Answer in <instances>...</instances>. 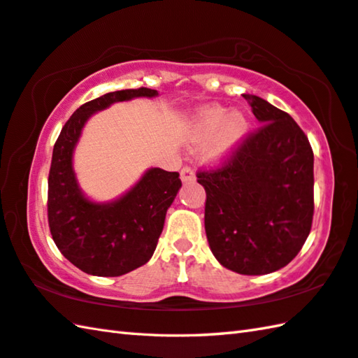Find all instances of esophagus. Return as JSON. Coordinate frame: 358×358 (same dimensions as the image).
<instances>
[{"mask_svg":"<svg viewBox=\"0 0 358 358\" xmlns=\"http://www.w3.org/2000/svg\"><path fill=\"white\" fill-rule=\"evenodd\" d=\"M180 180L184 182V184H189V182H194L196 178H194V173L192 169H188V166H185V169L180 170Z\"/></svg>","mask_w":358,"mask_h":358,"instance_id":"34e87169","label":"esophagus"}]
</instances>
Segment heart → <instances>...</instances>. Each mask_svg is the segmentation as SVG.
<instances>
[{"instance_id":"obj_1","label":"heart","mask_w":358,"mask_h":358,"mask_svg":"<svg viewBox=\"0 0 358 358\" xmlns=\"http://www.w3.org/2000/svg\"><path fill=\"white\" fill-rule=\"evenodd\" d=\"M250 134V119L244 111L211 103L196 109L185 128V141L202 145L207 164L220 165L239 151Z\"/></svg>"}]
</instances>
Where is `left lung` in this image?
Listing matches in <instances>:
<instances>
[{"mask_svg":"<svg viewBox=\"0 0 358 358\" xmlns=\"http://www.w3.org/2000/svg\"><path fill=\"white\" fill-rule=\"evenodd\" d=\"M261 123L235 156L198 173L206 188V233L220 264L241 275H266L294 259L313 216V152L287 113L243 94Z\"/></svg>","mask_w":358,"mask_h":358,"instance_id":"left-lung-1","label":"left lung"}]
</instances>
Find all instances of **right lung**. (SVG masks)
<instances>
[{"label":"right lung","instance_id":"right-lung-1","mask_svg":"<svg viewBox=\"0 0 358 358\" xmlns=\"http://www.w3.org/2000/svg\"><path fill=\"white\" fill-rule=\"evenodd\" d=\"M156 90L108 92L80 106L58 136L48 180V220L58 250L85 273L120 276L147 264L162 233L166 210L182 187L179 173L148 169L113 201L83 193L74 170V151L94 114L119 101L155 99Z\"/></svg>","mask_w":358,"mask_h":358}]
</instances>
